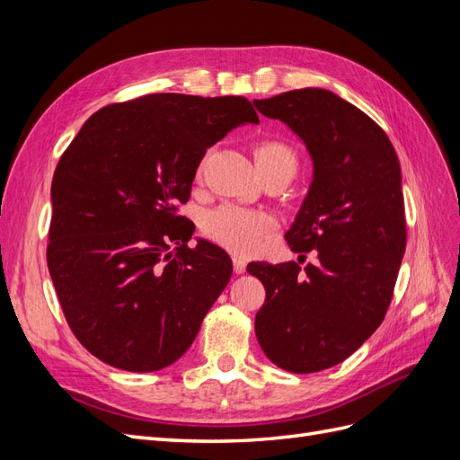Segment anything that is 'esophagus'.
I'll use <instances>...</instances> for the list:
<instances>
[{"label":"esophagus","instance_id":"obj_1","mask_svg":"<svg viewBox=\"0 0 460 460\" xmlns=\"http://www.w3.org/2000/svg\"><path fill=\"white\" fill-rule=\"evenodd\" d=\"M232 262H234V272L235 274H243L245 272V261L242 257H234Z\"/></svg>","mask_w":460,"mask_h":460}]
</instances>
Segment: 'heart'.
Returning a JSON list of instances; mask_svg holds the SVG:
<instances>
[{
    "label": "heart",
    "mask_w": 460,
    "mask_h": 460,
    "mask_svg": "<svg viewBox=\"0 0 460 460\" xmlns=\"http://www.w3.org/2000/svg\"><path fill=\"white\" fill-rule=\"evenodd\" d=\"M253 159L259 174L280 169L291 176L297 169L296 151L280 140L253 144ZM272 228L274 218L269 213L234 203L211 208L201 218V230L207 238L238 255L257 252L261 240Z\"/></svg>",
    "instance_id": "b5f03b06"
}]
</instances>
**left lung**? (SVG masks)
Segmentation results:
<instances>
[{
    "label": "left lung",
    "instance_id": "1",
    "mask_svg": "<svg viewBox=\"0 0 460 460\" xmlns=\"http://www.w3.org/2000/svg\"><path fill=\"white\" fill-rule=\"evenodd\" d=\"M255 107L307 146L314 174L291 252L316 262H249L267 297L255 316L261 349L276 367L309 374L340 365L382 324L407 245L401 166L387 134L323 88L291 90Z\"/></svg>",
    "mask_w": 460,
    "mask_h": 460
}]
</instances>
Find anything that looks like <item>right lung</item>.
<instances>
[{"label": "right lung", "mask_w": 460, "mask_h": 460, "mask_svg": "<svg viewBox=\"0 0 460 460\" xmlns=\"http://www.w3.org/2000/svg\"><path fill=\"white\" fill-rule=\"evenodd\" d=\"M259 122L242 95L147 93L93 113L51 182L48 269L76 340L128 372L172 365L226 288L232 261L178 215L207 149Z\"/></svg>", "instance_id": "right-lung-1"}]
</instances>
